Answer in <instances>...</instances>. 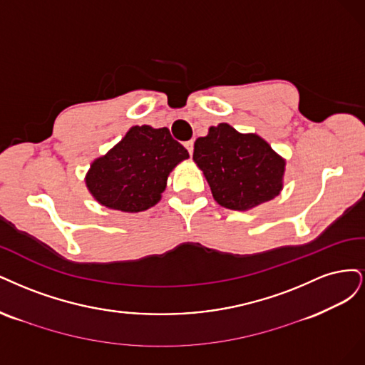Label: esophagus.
<instances>
[{"mask_svg":"<svg viewBox=\"0 0 365 365\" xmlns=\"http://www.w3.org/2000/svg\"><path fill=\"white\" fill-rule=\"evenodd\" d=\"M185 147H186L187 153H190V155H192V153H194V140H186Z\"/></svg>","mask_w":365,"mask_h":365,"instance_id":"1","label":"esophagus"}]
</instances>
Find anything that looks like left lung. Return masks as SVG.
<instances>
[{
    "label": "left lung",
    "instance_id": "1",
    "mask_svg": "<svg viewBox=\"0 0 365 365\" xmlns=\"http://www.w3.org/2000/svg\"><path fill=\"white\" fill-rule=\"evenodd\" d=\"M222 207L247 210L273 200L282 190L285 162L256 135H241L221 123L198 138L194 156Z\"/></svg>",
    "mask_w": 365,
    "mask_h": 365
}]
</instances>
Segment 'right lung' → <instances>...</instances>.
<instances>
[{
	"label": "right lung",
	"mask_w": 365,
	"mask_h": 365,
	"mask_svg": "<svg viewBox=\"0 0 365 365\" xmlns=\"http://www.w3.org/2000/svg\"><path fill=\"white\" fill-rule=\"evenodd\" d=\"M186 158V148L167 127L135 125L120 144L92 163L86 185L103 206L140 212L159 202L170 171Z\"/></svg>",
	"instance_id": "add662e5"
}]
</instances>
